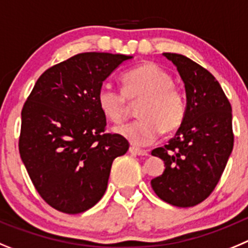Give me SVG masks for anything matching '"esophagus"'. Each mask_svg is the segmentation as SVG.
<instances>
[{
    "instance_id": "esophagus-1",
    "label": "esophagus",
    "mask_w": 248,
    "mask_h": 248,
    "mask_svg": "<svg viewBox=\"0 0 248 248\" xmlns=\"http://www.w3.org/2000/svg\"><path fill=\"white\" fill-rule=\"evenodd\" d=\"M129 153H132L135 155H148L149 152L146 151V149H140L137 148V147H129Z\"/></svg>"
}]
</instances>
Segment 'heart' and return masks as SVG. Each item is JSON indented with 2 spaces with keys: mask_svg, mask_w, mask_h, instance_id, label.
I'll return each mask as SVG.
<instances>
[{
  "mask_svg": "<svg viewBox=\"0 0 248 248\" xmlns=\"http://www.w3.org/2000/svg\"><path fill=\"white\" fill-rule=\"evenodd\" d=\"M124 91L104 85L97 93L100 110L112 122H121L128 112V100L137 102L140 119L115 128L136 146H148L159 138L163 129L173 132L184 120L185 100L174 88V81L167 71L153 63L131 69L122 77Z\"/></svg>",
  "mask_w": 248,
  "mask_h": 248,
  "instance_id": "b5f03b06",
  "label": "heart"
}]
</instances>
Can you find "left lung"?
<instances>
[{"label": "left lung", "mask_w": 248, "mask_h": 248, "mask_svg": "<svg viewBox=\"0 0 248 248\" xmlns=\"http://www.w3.org/2000/svg\"><path fill=\"white\" fill-rule=\"evenodd\" d=\"M182 78L186 111L177 133L152 155L164 162L151 180L155 193L178 207L198 205L215 189L233 148L232 110L217 80L189 58L163 53Z\"/></svg>", "instance_id": "obj_1"}]
</instances>
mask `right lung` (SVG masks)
<instances>
[{"label": "right lung", "mask_w": 248, "mask_h": 248, "mask_svg": "<svg viewBox=\"0 0 248 248\" xmlns=\"http://www.w3.org/2000/svg\"><path fill=\"white\" fill-rule=\"evenodd\" d=\"M131 55L81 53L49 68L22 110L19 155L39 195L57 210L79 214L108 188L115 158L128 151L121 135L105 132L97 105L102 82Z\"/></svg>", "instance_id": "right-lung-1"}]
</instances>
